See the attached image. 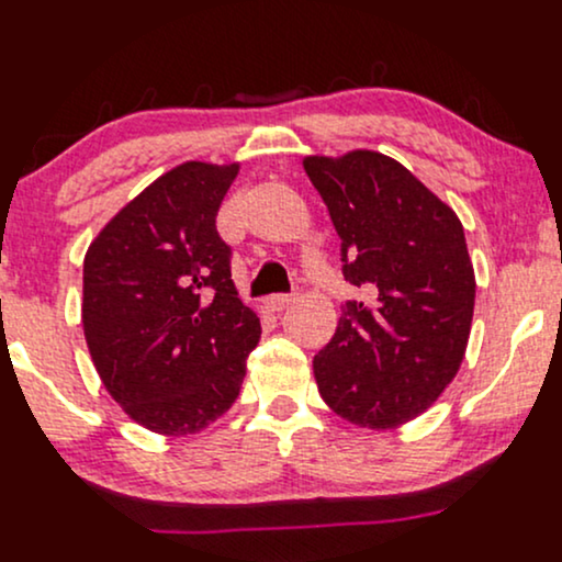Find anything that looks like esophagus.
<instances>
[{
  "instance_id": "1",
  "label": "esophagus",
  "mask_w": 562,
  "mask_h": 562,
  "mask_svg": "<svg viewBox=\"0 0 562 562\" xmlns=\"http://www.w3.org/2000/svg\"><path fill=\"white\" fill-rule=\"evenodd\" d=\"M294 302V294H273L268 296V307L270 310H286Z\"/></svg>"
}]
</instances>
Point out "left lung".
<instances>
[{
	"mask_svg": "<svg viewBox=\"0 0 562 562\" xmlns=\"http://www.w3.org/2000/svg\"><path fill=\"white\" fill-rule=\"evenodd\" d=\"M341 241L349 300L313 358L321 397L362 428H394L420 415L463 362L476 279L463 223L405 165L358 149L305 157Z\"/></svg>",
	"mask_w": 562,
	"mask_h": 562,
	"instance_id": "left-lung-1",
	"label": "left lung"
}]
</instances>
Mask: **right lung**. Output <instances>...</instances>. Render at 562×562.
<instances>
[{"label":"right lung","mask_w":562,"mask_h":562,"mask_svg":"<svg viewBox=\"0 0 562 562\" xmlns=\"http://www.w3.org/2000/svg\"><path fill=\"white\" fill-rule=\"evenodd\" d=\"M239 165L183 162L99 231L83 260V334L112 400L165 437L234 405L260 321L236 296L215 226Z\"/></svg>","instance_id":"right-lung-1"}]
</instances>
